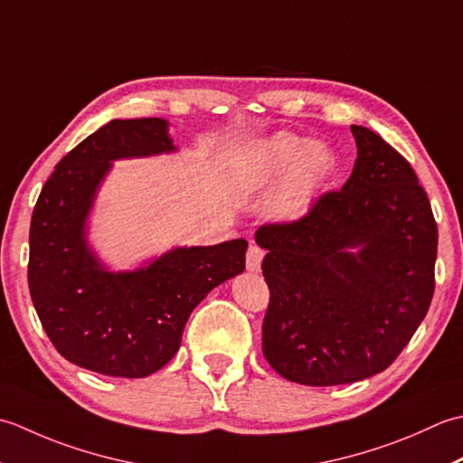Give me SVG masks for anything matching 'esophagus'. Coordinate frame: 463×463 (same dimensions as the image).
<instances>
[{"instance_id":"esophagus-1","label":"esophagus","mask_w":463,"mask_h":463,"mask_svg":"<svg viewBox=\"0 0 463 463\" xmlns=\"http://www.w3.org/2000/svg\"><path fill=\"white\" fill-rule=\"evenodd\" d=\"M261 260H263V250L260 245H250L248 250V258H245V266H248V271H260L261 268Z\"/></svg>"}]
</instances>
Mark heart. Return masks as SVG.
<instances>
[{"instance_id":"heart-1","label":"heart","mask_w":463,"mask_h":463,"mask_svg":"<svg viewBox=\"0 0 463 463\" xmlns=\"http://www.w3.org/2000/svg\"><path fill=\"white\" fill-rule=\"evenodd\" d=\"M335 172L337 154L332 146L284 131L253 149L241 182L253 194L279 185L273 197V213L279 220L294 222L309 212Z\"/></svg>"}]
</instances>
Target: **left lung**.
Returning a JSON list of instances; mask_svg holds the SVG:
<instances>
[{"mask_svg":"<svg viewBox=\"0 0 463 463\" xmlns=\"http://www.w3.org/2000/svg\"><path fill=\"white\" fill-rule=\"evenodd\" d=\"M352 134L357 159L342 190L319 195L304 218L256 232L269 288L261 350L281 377L304 385L383 372L436 288L438 225L416 172L375 131Z\"/></svg>","mask_w":463,"mask_h":463,"instance_id":"1","label":"left lung"}]
</instances>
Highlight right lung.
Here are the masks:
<instances>
[{
  "label": "right lung",
  "mask_w": 463,
  "mask_h": 463,
  "mask_svg": "<svg viewBox=\"0 0 463 463\" xmlns=\"http://www.w3.org/2000/svg\"><path fill=\"white\" fill-rule=\"evenodd\" d=\"M174 149L165 119H113L55 165L37 197L27 284L47 337L75 365L113 377L162 370L194 307L245 268V240L177 248L119 273L88 248L86 220L113 159Z\"/></svg>",
  "instance_id": "right-lung-1"
}]
</instances>
